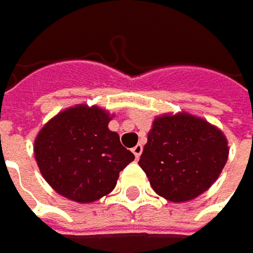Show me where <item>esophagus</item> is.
Instances as JSON below:
<instances>
[{
    "mask_svg": "<svg viewBox=\"0 0 253 253\" xmlns=\"http://www.w3.org/2000/svg\"><path fill=\"white\" fill-rule=\"evenodd\" d=\"M141 152H143V146H141V144H137L135 147H132V153L135 155V158H137V159L141 156Z\"/></svg>",
    "mask_w": 253,
    "mask_h": 253,
    "instance_id": "34e87169",
    "label": "esophagus"
}]
</instances>
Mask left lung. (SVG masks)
I'll return each mask as SVG.
<instances>
[{
    "label": "left lung",
    "mask_w": 253,
    "mask_h": 253,
    "mask_svg": "<svg viewBox=\"0 0 253 253\" xmlns=\"http://www.w3.org/2000/svg\"><path fill=\"white\" fill-rule=\"evenodd\" d=\"M221 129L189 113L153 121L138 165L153 190L169 202H187L219 177L228 146Z\"/></svg>",
    "instance_id": "obj_1"
}]
</instances>
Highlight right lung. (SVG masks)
Segmentation results:
<instances>
[{"label": "right lung", "instance_id": "obj_1", "mask_svg": "<svg viewBox=\"0 0 253 253\" xmlns=\"http://www.w3.org/2000/svg\"><path fill=\"white\" fill-rule=\"evenodd\" d=\"M110 115L97 106L78 104L50 119L35 138L34 153L45 181L64 197L91 203L115 189L119 172L134 161L118 132L107 128Z\"/></svg>", "mask_w": 253, "mask_h": 253}]
</instances>
